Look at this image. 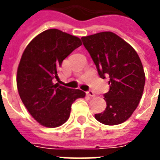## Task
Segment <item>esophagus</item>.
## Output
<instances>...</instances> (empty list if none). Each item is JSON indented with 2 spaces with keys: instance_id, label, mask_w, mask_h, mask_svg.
Wrapping results in <instances>:
<instances>
[{
  "instance_id": "34e87169",
  "label": "esophagus",
  "mask_w": 160,
  "mask_h": 160,
  "mask_svg": "<svg viewBox=\"0 0 160 160\" xmlns=\"http://www.w3.org/2000/svg\"><path fill=\"white\" fill-rule=\"evenodd\" d=\"M87 94L88 95V96H90V97H94V96H95V94H94L93 91H92V90L87 91Z\"/></svg>"
}]
</instances>
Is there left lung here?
Here are the masks:
<instances>
[{"instance_id": "8db88e82", "label": "left lung", "mask_w": 160, "mask_h": 160, "mask_svg": "<svg viewBox=\"0 0 160 160\" xmlns=\"http://www.w3.org/2000/svg\"><path fill=\"white\" fill-rule=\"evenodd\" d=\"M102 79L110 78L104 94L106 109L95 114L101 123L117 125L130 118L137 108L145 86V73L136 51L111 32L81 38Z\"/></svg>"}]
</instances>
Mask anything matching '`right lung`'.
Listing matches in <instances>:
<instances>
[{"instance_id": "add662e5", "label": "right lung", "mask_w": 160, "mask_h": 160, "mask_svg": "<svg viewBox=\"0 0 160 160\" xmlns=\"http://www.w3.org/2000/svg\"><path fill=\"white\" fill-rule=\"evenodd\" d=\"M81 44L77 37L49 29L33 38L23 53L17 71L19 97L32 118L45 127L64 123L72 104L86 95L53 83L63 60Z\"/></svg>"}]
</instances>
